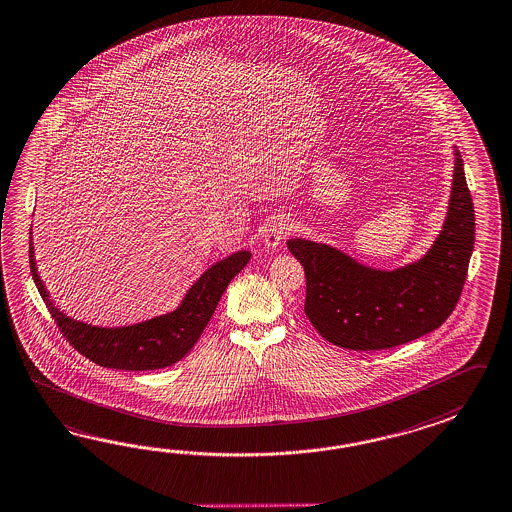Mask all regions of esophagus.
<instances>
[{
	"mask_svg": "<svg viewBox=\"0 0 512 512\" xmlns=\"http://www.w3.org/2000/svg\"><path fill=\"white\" fill-rule=\"evenodd\" d=\"M290 231H292V224H290L288 218H284V216L275 218L272 224L268 226V229H266L262 244H264L268 250H277V248L283 244V240L290 235Z\"/></svg>",
	"mask_w": 512,
	"mask_h": 512,
	"instance_id": "obj_1",
	"label": "esophagus"
}]
</instances>
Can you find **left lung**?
Returning <instances> with one entry per match:
<instances>
[{"mask_svg": "<svg viewBox=\"0 0 512 512\" xmlns=\"http://www.w3.org/2000/svg\"><path fill=\"white\" fill-rule=\"evenodd\" d=\"M443 228L417 261L382 270L314 240L290 239L307 275L305 314L319 334L351 351H382L439 329L452 314L474 250V204L461 152Z\"/></svg>", "mask_w": 512, "mask_h": 512, "instance_id": "8db88e82", "label": "left lung"}]
</instances>
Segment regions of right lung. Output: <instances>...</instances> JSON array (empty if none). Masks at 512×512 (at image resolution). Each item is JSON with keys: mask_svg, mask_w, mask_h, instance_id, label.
<instances>
[{"mask_svg": "<svg viewBox=\"0 0 512 512\" xmlns=\"http://www.w3.org/2000/svg\"><path fill=\"white\" fill-rule=\"evenodd\" d=\"M250 259V251L239 250L209 266L172 312L132 325L101 327L73 319L53 303L46 284L38 275L33 237L29 240L31 273L58 329L91 362L123 371H152L182 360L204 332L231 279Z\"/></svg>", "mask_w": 512, "mask_h": 512, "instance_id": "1", "label": "right lung"}]
</instances>
